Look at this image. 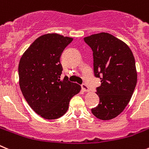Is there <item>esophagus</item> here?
I'll return each instance as SVG.
<instances>
[{"label":"esophagus","instance_id":"1","mask_svg":"<svg viewBox=\"0 0 149 149\" xmlns=\"http://www.w3.org/2000/svg\"><path fill=\"white\" fill-rule=\"evenodd\" d=\"M81 87H82V89H83V90L84 91H87V92L90 91V89H89V88L88 87L87 85L83 84L81 86Z\"/></svg>","mask_w":149,"mask_h":149}]
</instances>
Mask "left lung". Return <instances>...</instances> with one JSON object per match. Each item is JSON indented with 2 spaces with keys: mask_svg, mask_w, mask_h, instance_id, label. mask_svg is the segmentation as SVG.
Wrapping results in <instances>:
<instances>
[{
  "mask_svg": "<svg viewBox=\"0 0 149 149\" xmlns=\"http://www.w3.org/2000/svg\"><path fill=\"white\" fill-rule=\"evenodd\" d=\"M93 50L94 74L101 80L97 88L100 104L91 110L101 120L116 118L130 102L137 84L134 56L128 45L108 33L84 38Z\"/></svg>",
  "mask_w": 149,
  "mask_h": 149,
  "instance_id": "8db88e82",
  "label": "left lung"
}]
</instances>
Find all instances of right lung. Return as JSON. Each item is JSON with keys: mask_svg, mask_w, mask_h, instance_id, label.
<instances>
[{"mask_svg": "<svg viewBox=\"0 0 149 149\" xmlns=\"http://www.w3.org/2000/svg\"><path fill=\"white\" fill-rule=\"evenodd\" d=\"M73 38L58 33L39 36L25 51L18 66L23 97L38 115L48 120L63 116L71 99L81 90L77 83L61 80L60 57Z\"/></svg>", "mask_w": 149, "mask_h": 149, "instance_id": "add662e5", "label": "right lung"}]
</instances>
